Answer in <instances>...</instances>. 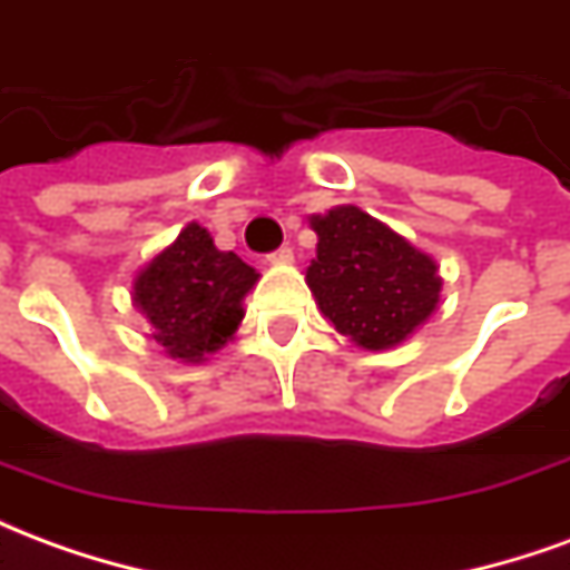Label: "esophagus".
Segmentation results:
<instances>
[{
  "mask_svg": "<svg viewBox=\"0 0 570 570\" xmlns=\"http://www.w3.org/2000/svg\"><path fill=\"white\" fill-rule=\"evenodd\" d=\"M268 262H274V265H286V262H293V247L274 249V253H268Z\"/></svg>",
  "mask_w": 570,
  "mask_h": 570,
  "instance_id": "esophagus-1",
  "label": "esophagus"
}]
</instances>
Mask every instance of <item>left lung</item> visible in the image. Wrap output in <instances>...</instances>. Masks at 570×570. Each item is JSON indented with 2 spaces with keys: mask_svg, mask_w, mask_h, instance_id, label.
Instances as JSON below:
<instances>
[{
  "mask_svg": "<svg viewBox=\"0 0 570 570\" xmlns=\"http://www.w3.org/2000/svg\"><path fill=\"white\" fill-rule=\"evenodd\" d=\"M317 259L311 293L342 335L370 351L400 345L428 321L442 281L430 256L360 207L314 216Z\"/></svg>",
  "mask_w": 570,
  "mask_h": 570,
  "instance_id": "obj_1",
  "label": "left lung"
}]
</instances>
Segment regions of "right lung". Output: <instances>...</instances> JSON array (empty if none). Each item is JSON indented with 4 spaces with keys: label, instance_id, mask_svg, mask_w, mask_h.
<instances>
[{
    "label": "right lung",
    "instance_id": "1",
    "mask_svg": "<svg viewBox=\"0 0 570 570\" xmlns=\"http://www.w3.org/2000/svg\"><path fill=\"white\" fill-rule=\"evenodd\" d=\"M259 274L235 253L213 247L198 223L186 225L134 284V302L149 317L151 338L176 360L200 363L235 335L240 302Z\"/></svg>",
    "mask_w": 570,
    "mask_h": 570
}]
</instances>
